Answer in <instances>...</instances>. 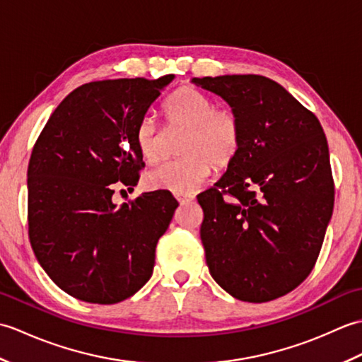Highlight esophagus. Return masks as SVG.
Instances as JSON below:
<instances>
[{"instance_id":"34e87169","label":"esophagus","mask_w":362,"mask_h":362,"mask_svg":"<svg viewBox=\"0 0 362 362\" xmlns=\"http://www.w3.org/2000/svg\"><path fill=\"white\" fill-rule=\"evenodd\" d=\"M193 199H194L193 194H177V201H179L180 204L189 202V201H193Z\"/></svg>"}]
</instances>
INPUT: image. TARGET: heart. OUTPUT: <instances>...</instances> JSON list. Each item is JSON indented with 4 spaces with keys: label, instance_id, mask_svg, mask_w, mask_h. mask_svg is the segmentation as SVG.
Listing matches in <instances>:
<instances>
[{
    "label": "heart",
    "instance_id": "heart-1",
    "mask_svg": "<svg viewBox=\"0 0 362 362\" xmlns=\"http://www.w3.org/2000/svg\"><path fill=\"white\" fill-rule=\"evenodd\" d=\"M166 127L185 130L179 152L183 157L153 168L146 175L148 187L174 194H189L209 179L213 168L227 169L243 148V121L230 105H216L214 99L194 87L175 90L163 104ZM166 130L146 115L138 121L135 143L141 157L156 163L163 156Z\"/></svg>",
    "mask_w": 362,
    "mask_h": 362
}]
</instances>
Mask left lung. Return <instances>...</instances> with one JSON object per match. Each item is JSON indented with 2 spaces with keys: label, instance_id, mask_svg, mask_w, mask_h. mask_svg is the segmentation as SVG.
Instances as JSON below:
<instances>
[{
  "label": "left lung",
  "instance_id": "8db88e82",
  "mask_svg": "<svg viewBox=\"0 0 362 362\" xmlns=\"http://www.w3.org/2000/svg\"><path fill=\"white\" fill-rule=\"evenodd\" d=\"M240 113L243 148L197 196L206 266L221 288L263 303L313 271L334 204L327 138L316 115L258 74L196 78Z\"/></svg>",
  "mask_w": 362,
  "mask_h": 362
}]
</instances>
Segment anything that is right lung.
Returning <instances> with one entry per match:
<instances>
[{
    "label": "right lung",
    "mask_w": 362,
    "mask_h": 362,
    "mask_svg": "<svg viewBox=\"0 0 362 362\" xmlns=\"http://www.w3.org/2000/svg\"><path fill=\"white\" fill-rule=\"evenodd\" d=\"M173 74L107 79L73 90L38 135L28 166V230L57 286L112 305L151 279L156 247L179 202L153 191L119 206L115 182L136 185L144 168L135 129Z\"/></svg>",
    "instance_id": "1"
}]
</instances>
